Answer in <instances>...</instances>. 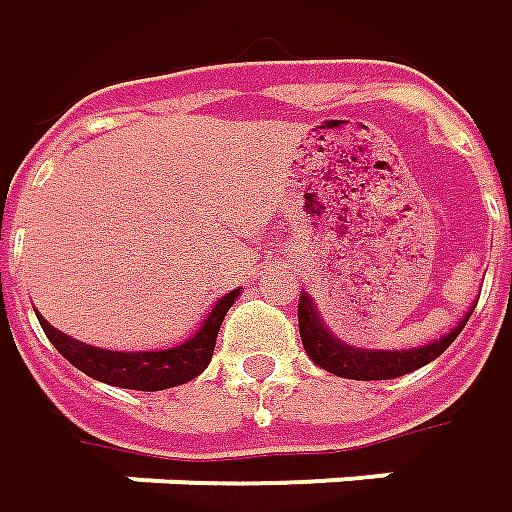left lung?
<instances>
[{"label":"left lung","instance_id":"8db88e82","mask_svg":"<svg viewBox=\"0 0 512 512\" xmlns=\"http://www.w3.org/2000/svg\"><path fill=\"white\" fill-rule=\"evenodd\" d=\"M473 307L451 332L442 335L440 341L414 346V349H360V346L338 341L327 329V324L318 318L312 298L301 293V298H298V332H301L304 352L310 355L312 363H318L321 369H327L332 375L349 377V380H392V377L408 375V372L440 358L442 352L454 344V338L462 332V327L468 324Z\"/></svg>","mask_w":512,"mask_h":512}]
</instances>
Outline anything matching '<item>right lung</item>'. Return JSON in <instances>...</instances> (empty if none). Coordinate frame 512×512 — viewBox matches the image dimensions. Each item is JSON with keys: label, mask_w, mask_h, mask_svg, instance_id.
Instances as JSON below:
<instances>
[{"label": "right lung", "mask_w": 512, "mask_h": 512, "mask_svg": "<svg viewBox=\"0 0 512 512\" xmlns=\"http://www.w3.org/2000/svg\"><path fill=\"white\" fill-rule=\"evenodd\" d=\"M242 290H231L228 296H222L214 304L211 315L202 321V327L177 346L157 349V352H115V349H101V346H89L75 341L70 335L58 332L50 327L39 315V324L44 335L50 338V344L56 346L64 358L70 360L75 369H81L84 375L95 377L109 386L120 389H135V392H163L171 386H183L188 380L205 372V366L211 363L214 355L216 335L222 327V318L228 315L233 301Z\"/></svg>", "instance_id": "add662e5"}]
</instances>
